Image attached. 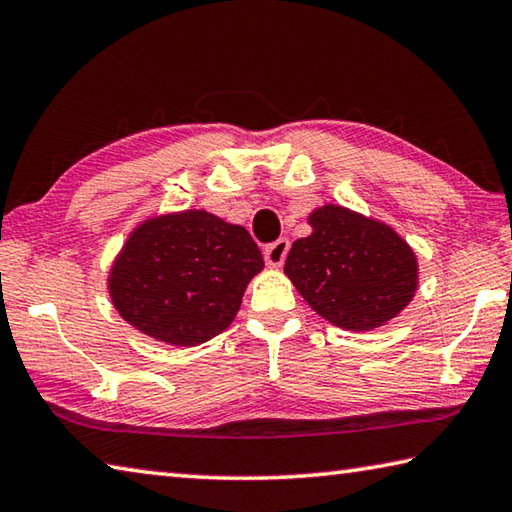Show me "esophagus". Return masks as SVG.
Here are the masks:
<instances>
[{"mask_svg": "<svg viewBox=\"0 0 512 512\" xmlns=\"http://www.w3.org/2000/svg\"><path fill=\"white\" fill-rule=\"evenodd\" d=\"M290 251V240L288 238H279L272 245L265 247V263L270 267H281L285 263V256Z\"/></svg>", "mask_w": 512, "mask_h": 512, "instance_id": "esophagus-1", "label": "esophagus"}]
</instances>
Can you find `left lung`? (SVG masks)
Masks as SVG:
<instances>
[{"label": "left lung", "mask_w": 512, "mask_h": 512, "mask_svg": "<svg viewBox=\"0 0 512 512\" xmlns=\"http://www.w3.org/2000/svg\"><path fill=\"white\" fill-rule=\"evenodd\" d=\"M310 224V236L292 245L285 274L317 315L346 330H371L414 297L416 256L387 224L344 206H324Z\"/></svg>", "instance_id": "1"}]
</instances>
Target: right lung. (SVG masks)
Segmentation results:
<instances>
[{"label":"right lung","instance_id":"1","mask_svg":"<svg viewBox=\"0 0 512 512\" xmlns=\"http://www.w3.org/2000/svg\"><path fill=\"white\" fill-rule=\"evenodd\" d=\"M263 254L249 231L206 211L143 222L110 276L119 315L175 346L209 342L227 328Z\"/></svg>","mask_w":512,"mask_h":512}]
</instances>
